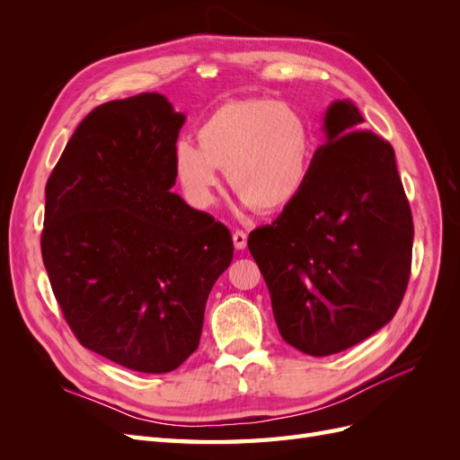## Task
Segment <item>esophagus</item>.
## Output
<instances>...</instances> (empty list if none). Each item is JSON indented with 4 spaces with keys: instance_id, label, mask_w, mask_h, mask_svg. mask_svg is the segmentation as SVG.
Segmentation results:
<instances>
[{
    "instance_id": "obj_1",
    "label": "esophagus",
    "mask_w": 460,
    "mask_h": 460,
    "mask_svg": "<svg viewBox=\"0 0 460 460\" xmlns=\"http://www.w3.org/2000/svg\"><path fill=\"white\" fill-rule=\"evenodd\" d=\"M232 240H234V247L235 249H245V245H247V234L243 230H235L232 234Z\"/></svg>"
}]
</instances>
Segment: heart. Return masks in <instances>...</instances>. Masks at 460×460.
Returning <instances> with one entry per match:
<instances>
[{
  "instance_id": "1",
  "label": "heart",
  "mask_w": 460,
  "mask_h": 460,
  "mask_svg": "<svg viewBox=\"0 0 460 460\" xmlns=\"http://www.w3.org/2000/svg\"><path fill=\"white\" fill-rule=\"evenodd\" d=\"M198 144L178 140L172 169L196 207L215 201L217 169L243 203L261 213L282 211L307 182L313 134L294 107L274 100L232 102L198 128Z\"/></svg>"
}]
</instances>
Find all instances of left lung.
<instances>
[{"mask_svg": "<svg viewBox=\"0 0 460 460\" xmlns=\"http://www.w3.org/2000/svg\"><path fill=\"white\" fill-rule=\"evenodd\" d=\"M363 120L349 100L328 107L301 193L247 240L284 341L313 357L385 326L411 276L414 228L395 151Z\"/></svg>", "mask_w": 460, "mask_h": 460, "instance_id": "8db88e82", "label": "left lung"}]
</instances>
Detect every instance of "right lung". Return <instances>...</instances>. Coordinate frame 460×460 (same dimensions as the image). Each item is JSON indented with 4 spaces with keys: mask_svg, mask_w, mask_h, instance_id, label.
<instances>
[{
    "mask_svg": "<svg viewBox=\"0 0 460 460\" xmlns=\"http://www.w3.org/2000/svg\"><path fill=\"white\" fill-rule=\"evenodd\" d=\"M184 120L161 93L95 107L46 184L41 257L65 320L86 349L147 374L198 349L234 257L230 230L171 191Z\"/></svg>",
    "mask_w": 460,
    "mask_h": 460,
    "instance_id": "1",
    "label": "right lung"
}]
</instances>
